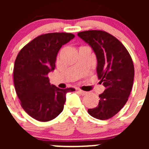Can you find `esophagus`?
<instances>
[{"label":"esophagus","mask_w":149,"mask_h":149,"mask_svg":"<svg viewBox=\"0 0 149 149\" xmlns=\"http://www.w3.org/2000/svg\"><path fill=\"white\" fill-rule=\"evenodd\" d=\"M78 92L80 93V94H81V95H86V94H87L86 91H83V90H81V89H78Z\"/></svg>","instance_id":"esophagus-1"}]
</instances>
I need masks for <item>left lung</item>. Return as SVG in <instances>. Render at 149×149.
Wrapping results in <instances>:
<instances>
[{
    "label": "left lung",
    "mask_w": 149,
    "mask_h": 149,
    "mask_svg": "<svg viewBox=\"0 0 149 149\" xmlns=\"http://www.w3.org/2000/svg\"><path fill=\"white\" fill-rule=\"evenodd\" d=\"M78 36L95 52L97 76L105 87L99 95L98 106L88 112L97 119H109L124 107L130 96L134 79L131 56L121 42L104 31L88 30L79 32Z\"/></svg>",
    "instance_id": "8db88e82"
}]
</instances>
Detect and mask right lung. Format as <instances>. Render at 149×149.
Returning a JSON list of instances; mask_svg holds the SVG:
<instances>
[{"label":"right lung","instance_id":"add662e5","mask_svg":"<svg viewBox=\"0 0 149 149\" xmlns=\"http://www.w3.org/2000/svg\"><path fill=\"white\" fill-rule=\"evenodd\" d=\"M71 33H48L38 36L18 54L13 68V82L21 106L29 116L40 122L58 117L64 107L66 94L75 88H59L47 77L55 70L61 47L74 38Z\"/></svg>","mask_w":149,"mask_h":149}]
</instances>
